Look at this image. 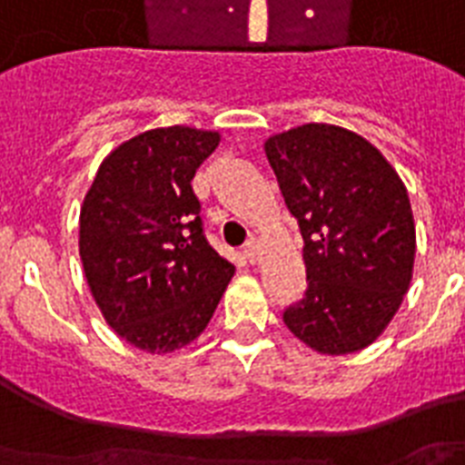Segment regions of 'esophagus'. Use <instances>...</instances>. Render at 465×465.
<instances>
[{
    "label": "esophagus",
    "mask_w": 465,
    "mask_h": 465,
    "mask_svg": "<svg viewBox=\"0 0 465 465\" xmlns=\"http://www.w3.org/2000/svg\"><path fill=\"white\" fill-rule=\"evenodd\" d=\"M243 258L251 262V265H255L260 260V243L255 239H251L248 243L243 245Z\"/></svg>",
    "instance_id": "1"
}]
</instances>
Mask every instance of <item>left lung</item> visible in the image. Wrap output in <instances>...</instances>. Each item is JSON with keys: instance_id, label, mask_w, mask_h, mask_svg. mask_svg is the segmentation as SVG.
<instances>
[{"instance_id": "obj_1", "label": "left lung", "mask_w": 465, "mask_h": 465, "mask_svg": "<svg viewBox=\"0 0 465 465\" xmlns=\"http://www.w3.org/2000/svg\"><path fill=\"white\" fill-rule=\"evenodd\" d=\"M265 154L303 236L308 289L284 324L324 356L356 353L387 330L413 277L406 186L372 143L334 124L270 135Z\"/></svg>"}]
</instances>
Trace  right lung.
<instances>
[{
    "mask_svg": "<svg viewBox=\"0 0 465 465\" xmlns=\"http://www.w3.org/2000/svg\"><path fill=\"white\" fill-rule=\"evenodd\" d=\"M222 135L150 128L102 160L78 251L102 318L135 349L173 353L203 334L233 265L203 236L191 181Z\"/></svg>",
    "mask_w": 465,
    "mask_h": 465,
    "instance_id": "right-lung-1",
    "label": "right lung"
}]
</instances>
